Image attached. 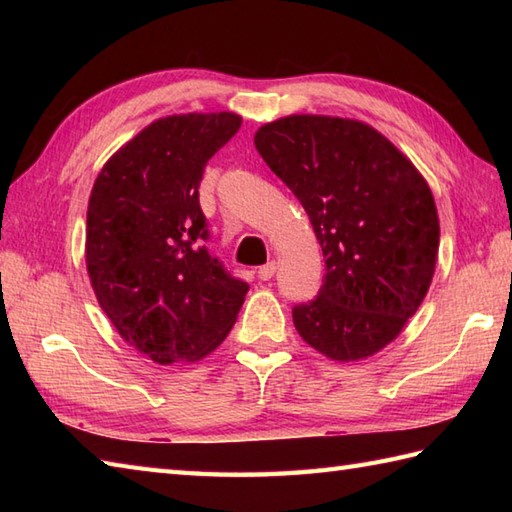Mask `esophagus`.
<instances>
[{"instance_id": "obj_1", "label": "esophagus", "mask_w": 512, "mask_h": 512, "mask_svg": "<svg viewBox=\"0 0 512 512\" xmlns=\"http://www.w3.org/2000/svg\"><path fill=\"white\" fill-rule=\"evenodd\" d=\"M275 273H277V262H268V264H264V266H259L257 277L268 281V279L275 277Z\"/></svg>"}]
</instances>
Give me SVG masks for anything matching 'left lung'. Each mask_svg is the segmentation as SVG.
Returning <instances> with one entry per match:
<instances>
[{
	"label": "left lung",
	"mask_w": 512,
	"mask_h": 512,
	"mask_svg": "<svg viewBox=\"0 0 512 512\" xmlns=\"http://www.w3.org/2000/svg\"><path fill=\"white\" fill-rule=\"evenodd\" d=\"M255 147L297 195L325 275L292 308L301 339L334 361H358L405 328L427 295L440 246L431 189L374 127L332 116H286Z\"/></svg>",
	"instance_id": "left-lung-1"
}]
</instances>
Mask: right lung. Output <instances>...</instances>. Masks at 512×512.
Masks as SVG:
<instances>
[{"instance_id":"1","label":"right lung","mask_w":512,"mask_h":512,"mask_svg":"<svg viewBox=\"0 0 512 512\" xmlns=\"http://www.w3.org/2000/svg\"><path fill=\"white\" fill-rule=\"evenodd\" d=\"M242 118L167 116L118 149L94 182L85 262L114 328L160 365L191 363L231 332L248 284L206 248L204 167Z\"/></svg>"}]
</instances>
